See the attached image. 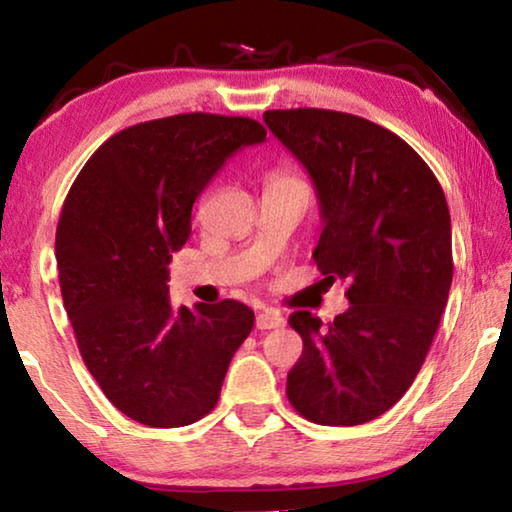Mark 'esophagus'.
<instances>
[{
  "instance_id": "obj_1",
  "label": "esophagus",
  "mask_w": 512,
  "mask_h": 512,
  "mask_svg": "<svg viewBox=\"0 0 512 512\" xmlns=\"http://www.w3.org/2000/svg\"><path fill=\"white\" fill-rule=\"evenodd\" d=\"M255 325H257V329L282 327L284 325V318L280 314H275V311H262V314H257Z\"/></svg>"
}]
</instances>
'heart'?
<instances>
[{"mask_svg":"<svg viewBox=\"0 0 512 512\" xmlns=\"http://www.w3.org/2000/svg\"><path fill=\"white\" fill-rule=\"evenodd\" d=\"M268 183H305V180L293 169H277L268 176Z\"/></svg>","mask_w":512,"mask_h":512,"instance_id":"b5f03b06","label":"heart"}]
</instances>
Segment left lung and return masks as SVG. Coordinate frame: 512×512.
<instances>
[{
    "instance_id": "1",
    "label": "left lung",
    "mask_w": 512,
    "mask_h": 512,
    "mask_svg": "<svg viewBox=\"0 0 512 512\" xmlns=\"http://www.w3.org/2000/svg\"><path fill=\"white\" fill-rule=\"evenodd\" d=\"M266 126L314 180L323 232L314 262L348 284V311L323 325L293 311L302 354L287 397L302 418L354 427L409 391L452 287V221L438 178L402 137L348 112L266 110Z\"/></svg>"
}]
</instances>
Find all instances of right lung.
I'll return each instance as SVG.
<instances>
[{
    "instance_id": "obj_1",
    "label": "right lung",
    "mask_w": 512,
    "mask_h": 512,
    "mask_svg": "<svg viewBox=\"0 0 512 512\" xmlns=\"http://www.w3.org/2000/svg\"><path fill=\"white\" fill-rule=\"evenodd\" d=\"M250 117L185 112L128 126L85 162L60 210L56 262L76 345L103 395L135 422L185 427L210 413L255 323L237 300L173 309L171 253L223 162L264 142Z\"/></svg>"
}]
</instances>
